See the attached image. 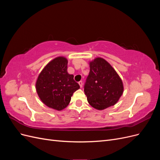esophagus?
<instances>
[{"mask_svg": "<svg viewBox=\"0 0 160 160\" xmlns=\"http://www.w3.org/2000/svg\"><path fill=\"white\" fill-rule=\"evenodd\" d=\"M79 84L81 88H82V87H83V82H82V81H80L79 82Z\"/></svg>", "mask_w": 160, "mask_h": 160, "instance_id": "obj_1", "label": "esophagus"}]
</instances>
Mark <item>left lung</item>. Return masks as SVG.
I'll list each match as a JSON object with an SVG mask.
<instances>
[{"mask_svg": "<svg viewBox=\"0 0 160 160\" xmlns=\"http://www.w3.org/2000/svg\"><path fill=\"white\" fill-rule=\"evenodd\" d=\"M90 71L84 85L88 103L103 110L118 102L123 92L122 81L115 69L102 58L90 62Z\"/></svg>", "mask_w": 160, "mask_h": 160, "instance_id": "1", "label": "left lung"}]
</instances>
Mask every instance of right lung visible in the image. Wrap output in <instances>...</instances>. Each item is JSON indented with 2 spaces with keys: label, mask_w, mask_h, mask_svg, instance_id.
<instances>
[{
  "label": "right lung",
  "mask_w": 160,
  "mask_h": 160,
  "mask_svg": "<svg viewBox=\"0 0 160 160\" xmlns=\"http://www.w3.org/2000/svg\"><path fill=\"white\" fill-rule=\"evenodd\" d=\"M67 63L63 57L55 58L42 69L36 82L37 94L42 102L58 111L69 105L72 94L80 88L74 76L67 72Z\"/></svg>",
  "instance_id": "obj_1"
}]
</instances>
